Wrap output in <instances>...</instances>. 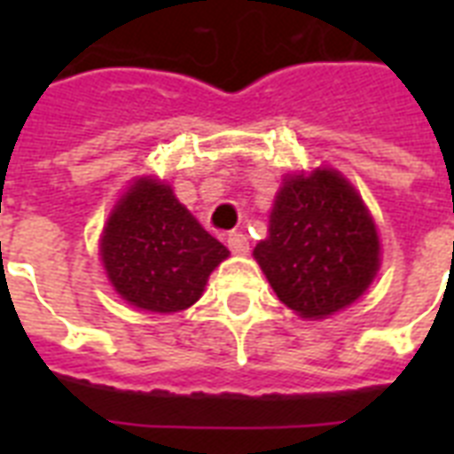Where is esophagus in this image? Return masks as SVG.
<instances>
[{"label": "esophagus", "instance_id": "obj_1", "mask_svg": "<svg viewBox=\"0 0 454 454\" xmlns=\"http://www.w3.org/2000/svg\"><path fill=\"white\" fill-rule=\"evenodd\" d=\"M226 242H228V249H231L233 254L242 256V254H247V252H249V240L242 233H238V231L228 233Z\"/></svg>", "mask_w": 454, "mask_h": 454}]
</instances>
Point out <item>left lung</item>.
<instances>
[{"instance_id": "1", "label": "left lung", "mask_w": 454, "mask_h": 454, "mask_svg": "<svg viewBox=\"0 0 454 454\" xmlns=\"http://www.w3.org/2000/svg\"><path fill=\"white\" fill-rule=\"evenodd\" d=\"M254 259L285 306L320 320L370 287L380 270V235L356 188L323 167L285 178Z\"/></svg>"}]
</instances>
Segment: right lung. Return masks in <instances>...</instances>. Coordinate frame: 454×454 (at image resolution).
Instances as JSON below:
<instances>
[{
	"mask_svg": "<svg viewBox=\"0 0 454 454\" xmlns=\"http://www.w3.org/2000/svg\"><path fill=\"white\" fill-rule=\"evenodd\" d=\"M228 249L200 226L171 185L144 176L129 185L103 228L101 262L124 301L176 313L198 301Z\"/></svg>",
	"mask_w": 454,
	"mask_h": 454,
	"instance_id": "obj_1",
	"label": "right lung"
}]
</instances>
